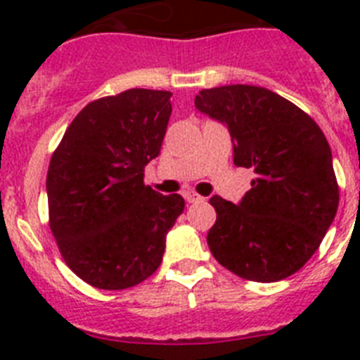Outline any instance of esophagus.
<instances>
[{
	"label": "esophagus",
	"instance_id": "34e87169",
	"mask_svg": "<svg viewBox=\"0 0 360 360\" xmlns=\"http://www.w3.org/2000/svg\"><path fill=\"white\" fill-rule=\"evenodd\" d=\"M185 200L188 203H198V202H203V198L202 196H198L196 192H185Z\"/></svg>",
	"mask_w": 360,
	"mask_h": 360
}]
</instances>
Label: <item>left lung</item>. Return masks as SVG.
Masks as SVG:
<instances>
[{
  "mask_svg": "<svg viewBox=\"0 0 360 360\" xmlns=\"http://www.w3.org/2000/svg\"><path fill=\"white\" fill-rule=\"evenodd\" d=\"M194 106L228 129L233 164L256 172L239 203L209 200L214 259L254 282L288 278L318 250L338 209L329 141L310 115L265 87L202 89Z\"/></svg>",
  "mask_w": 360,
  "mask_h": 360,
  "instance_id": "8db88e82",
  "label": "left lung"
}]
</instances>
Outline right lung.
Returning a JSON list of instances; mask_svg holds the SVG:
<instances>
[{
    "instance_id": "1",
    "label": "right lung",
    "mask_w": 360,
    "mask_h": 360,
    "mask_svg": "<svg viewBox=\"0 0 360 360\" xmlns=\"http://www.w3.org/2000/svg\"><path fill=\"white\" fill-rule=\"evenodd\" d=\"M169 97L129 89L93 101L50 160V230L72 273L98 290H124L149 278L185 211L179 194L162 196L143 185V168L160 155Z\"/></svg>"
}]
</instances>
